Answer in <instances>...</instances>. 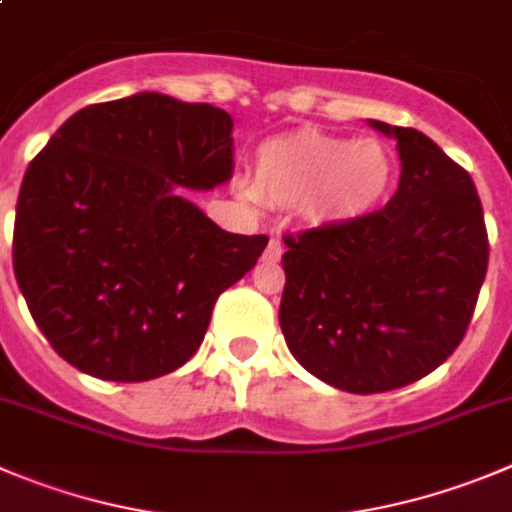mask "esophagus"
<instances>
[{"label":"esophagus","instance_id":"34e87169","mask_svg":"<svg viewBox=\"0 0 512 512\" xmlns=\"http://www.w3.org/2000/svg\"><path fill=\"white\" fill-rule=\"evenodd\" d=\"M280 257H283V245H280V240H275V237H272L270 245H267V250H265V260L278 262Z\"/></svg>","mask_w":512,"mask_h":512}]
</instances>
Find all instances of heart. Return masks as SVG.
Masks as SVG:
<instances>
[{"label":"heart","mask_w":512,"mask_h":512,"mask_svg":"<svg viewBox=\"0 0 512 512\" xmlns=\"http://www.w3.org/2000/svg\"><path fill=\"white\" fill-rule=\"evenodd\" d=\"M394 184V159L376 138L321 131L267 138L255 154V194L267 204L298 207L310 224L336 227L369 217Z\"/></svg>","instance_id":"b5f03b06"}]
</instances>
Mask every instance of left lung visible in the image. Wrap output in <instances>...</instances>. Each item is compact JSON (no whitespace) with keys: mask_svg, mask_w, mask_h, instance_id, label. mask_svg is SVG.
<instances>
[{"mask_svg":"<svg viewBox=\"0 0 512 512\" xmlns=\"http://www.w3.org/2000/svg\"><path fill=\"white\" fill-rule=\"evenodd\" d=\"M396 138L399 189L384 209L285 237L280 328L305 371L351 394L432 374L470 326L487 229L470 174L414 128Z\"/></svg>","mask_w":512,"mask_h":512,"instance_id":"left-lung-1","label":"left lung"}]
</instances>
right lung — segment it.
<instances>
[{"instance_id": "right-lung-1", "label": "right lung", "mask_w": 512, "mask_h": 512, "mask_svg": "<svg viewBox=\"0 0 512 512\" xmlns=\"http://www.w3.org/2000/svg\"><path fill=\"white\" fill-rule=\"evenodd\" d=\"M232 116L136 93L70 116L27 166L12 260L50 346L83 374L148 381L202 346L265 234H232L181 189L229 181Z\"/></svg>"}]
</instances>
